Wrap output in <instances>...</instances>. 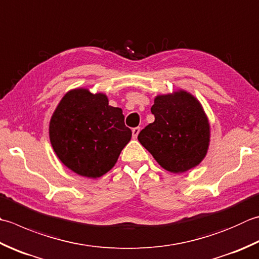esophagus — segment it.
Masks as SVG:
<instances>
[{
  "label": "esophagus",
  "mask_w": 259,
  "mask_h": 259,
  "mask_svg": "<svg viewBox=\"0 0 259 259\" xmlns=\"http://www.w3.org/2000/svg\"><path fill=\"white\" fill-rule=\"evenodd\" d=\"M139 133H140V128H139V126H137V128H134V129H133V138H134V139H137V137H138Z\"/></svg>",
  "instance_id": "34e87169"
}]
</instances>
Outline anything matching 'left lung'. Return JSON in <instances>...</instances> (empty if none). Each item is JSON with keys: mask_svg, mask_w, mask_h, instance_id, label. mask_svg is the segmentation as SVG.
<instances>
[{"mask_svg": "<svg viewBox=\"0 0 259 259\" xmlns=\"http://www.w3.org/2000/svg\"><path fill=\"white\" fill-rule=\"evenodd\" d=\"M151 113L155 121L140 131L139 143L164 169L174 174L194 168L209 150V118L195 96L179 89L159 94Z\"/></svg>", "mask_w": 259, "mask_h": 259, "instance_id": "8db88e82", "label": "left lung"}]
</instances>
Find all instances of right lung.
Instances as JSON below:
<instances>
[{
  "mask_svg": "<svg viewBox=\"0 0 259 259\" xmlns=\"http://www.w3.org/2000/svg\"><path fill=\"white\" fill-rule=\"evenodd\" d=\"M133 133L120 108L109 105L102 92L68 91L49 121V139L56 156L77 175L98 179L112 168Z\"/></svg>",
  "mask_w": 259,
  "mask_h": 259,
  "instance_id": "obj_1",
  "label": "right lung"
}]
</instances>
